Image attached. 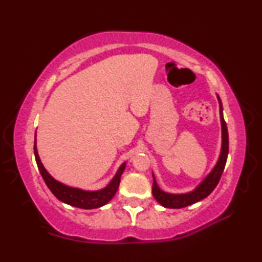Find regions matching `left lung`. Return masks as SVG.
<instances>
[{
	"mask_svg": "<svg viewBox=\"0 0 262 262\" xmlns=\"http://www.w3.org/2000/svg\"><path fill=\"white\" fill-rule=\"evenodd\" d=\"M217 99H219L220 104V118H221V126H222V147H221V154L217 161L216 165L212 167V170L209 172L205 179H203L200 184L193 190H190L188 193L183 194H172L164 192L156 183L155 176L152 174L154 184H152V194L154 198L156 199L158 203H161L163 207L165 208H172V209H179V208H184L190 205H194L199 201L203 200L207 198L215 187L219 184L221 179V176L223 173L225 163H227L228 154H229V134H228V127L227 123L224 121L223 118V106H222V101L219 95Z\"/></svg>",
	"mask_w": 262,
	"mask_h": 262,
	"instance_id": "1",
	"label": "left lung"
}]
</instances>
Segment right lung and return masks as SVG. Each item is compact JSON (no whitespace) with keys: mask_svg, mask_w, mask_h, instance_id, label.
Segmentation results:
<instances>
[{"mask_svg":"<svg viewBox=\"0 0 262 262\" xmlns=\"http://www.w3.org/2000/svg\"><path fill=\"white\" fill-rule=\"evenodd\" d=\"M37 134L34 135V156L35 162L39 168V172L45 180L47 187L51 189V192L55 195L56 199L60 201L67 203L69 206L81 208V209H96V208L103 207L106 203L112 200V198L117 193L119 188V184H120L121 174L126 168V162L122 163L120 167L118 168L117 173L110 181L106 187L98 189V190H84L76 187H70L64 184L60 183L56 179L48 173L47 170L43 167L42 163L40 161V157L38 155L37 150Z\"/></svg>","mask_w":262,"mask_h":262,"instance_id":"right-lung-1","label":"right lung"}]
</instances>
